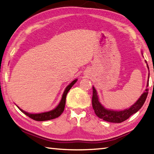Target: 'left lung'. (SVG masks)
<instances>
[{"mask_svg":"<svg viewBox=\"0 0 154 154\" xmlns=\"http://www.w3.org/2000/svg\"><path fill=\"white\" fill-rule=\"evenodd\" d=\"M146 63L147 62L146 61ZM148 65V64H147ZM148 85L147 87L148 86ZM148 94V89H146V91L143 93L141 95L140 97L138 99V100L136 102V103L132 105L129 109H125L122 111H112L109 110L104 108L103 105L101 104V103L99 101V99L97 96V94L96 90L93 86V95H92V106H93V109L95 115H96L99 118H100L103 120L110 122H115V123H120V122H123L128 119L133 114L136 113L139 109H140L141 107L144 105V102L146 100L147 96Z\"/></svg>","mask_w":154,"mask_h":154,"instance_id":"left-lung-1","label":"left lung"}]
</instances>
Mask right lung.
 I'll return each instance as SVG.
<instances>
[{
	"instance_id": "add662e5",
	"label": "right lung",
	"mask_w": 154,
	"mask_h": 154,
	"mask_svg": "<svg viewBox=\"0 0 154 154\" xmlns=\"http://www.w3.org/2000/svg\"><path fill=\"white\" fill-rule=\"evenodd\" d=\"M76 81H77V79L74 80L66 88L59 104L58 105V106L55 109H53L52 111H50L49 112H42V113L31 114V113H28V112H27L24 111H23L22 109H20H20V111H21L22 112H23L26 115L28 116L29 118L32 119L33 120L37 121H45L51 120V119L59 117L64 111V107H65V103H66V95L68 94V92L70 90V88L72 87L73 85L76 82Z\"/></svg>"
}]
</instances>
